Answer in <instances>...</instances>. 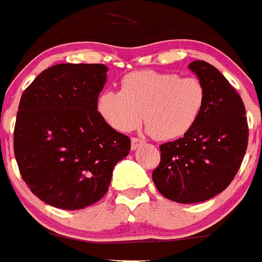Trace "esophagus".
I'll use <instances>...</instances> for the list:
<instances>
[{
  "mask_svg": "<svg viewBox=\"0 0 262 262\" xmlns=\"http://www.w3.org/2000/svg\"><path fill=\"white\" fill-rule=\"evenodd\" d=\"M143 144H144L143 139L135 138V136H134V138L131 139V148H133V150H135V149H138L139 146L143 145Z\"/></svg>",
  "mask_w": 262,
  "mask_h": 262,
  "instance_id": "obj_1",
  "label": "esophagus"
}]
</instances>
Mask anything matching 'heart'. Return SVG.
<instances>
[{
    "instance_id": "obj_1",
    "label": "heart",
    "mask_w": 262,
    "mask_h": 262,
    "mask_svg": "<svg viewBox=\"0 0 262 262\" xmlns=\"http://www.w3.org/2000/svg\"><path fill=\"white\" fill-rule=\"evenodd\" d=\"M206 87L196 77L157 71H135L121 81V91H105L98 101L101 116L113 128L129 133L144 123L157 140L186 134L201 116Z\"/></svg>"
}]
</instances>
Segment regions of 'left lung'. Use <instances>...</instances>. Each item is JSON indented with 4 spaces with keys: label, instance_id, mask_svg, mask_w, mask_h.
Returning a JSON list of instances; mask_svg holds the SVG:
<instances>
[{
    "label": "left lung",
    "instance_id": "obj_1",
    "mask_svg": "<svg viewBox=\"0 0 262 262\" xmlns=\"http://www.w3.org/2000/svg\"><path fill=\"white\" fill-rule=\"evenodd\" d=\"M189 68L206 87L203 111L183 138L159 146L161 162L151 175L159 193L179 203L204 202L225 190L248 144L246 108L235 89L207 61Z\"/></svg>",
    "mask_w": 262,
    "mask_h": 262
}]
</instances>
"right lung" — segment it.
Segmentation results:
<instances>
[{
	"label": "right lung",
	"mask_w": 262,
	"mask_h": 262,
	"mask_svg": "<svg viewBox=\"0 0 262 262\" xmlns=\"http://www.w3.org/2000/svg\"><path fill=\"white\" fill-rule=\"evenodd\" d=\"M104 64H56L24 90L14 128L23 180L45 203L81 210L108 191L113 168L131 140L98 111Z\"/></svg>",
	"instance_id": "1"
}]
</instances>
